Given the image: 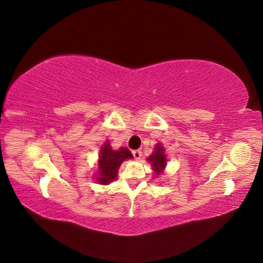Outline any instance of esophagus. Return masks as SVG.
Listing matches in <instances>:
<instances>
[{
	"mask_svg": "<svg viewBox=\"0 0 263 263\" xmlns=\"http://www.w3.org/2000/svg\"><path fill=\"white\" fill-rule=\"evenodd\" d=\"M133 155H134V158L136 159V160H140V158L142 156L141 150H134L133 151Z\"/></svg>",
	"mask_w": 263,
	"mask_h": 263,
	"instance_id": "obj_1",
	"label": "esophagus"
}]
</instances>
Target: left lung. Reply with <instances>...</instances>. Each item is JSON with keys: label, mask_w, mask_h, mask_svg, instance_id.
<instances>
[{"label": "left lung", "mask_w": 263, "mask_h": 263, "mask_svg": "<svg viewBox=\"0 0 263 263\" xmlns=\"http://www.w3.org/2000/svg\"><path fill=\"white\" fill-rule=\"evenodd\" d=\"M147 161L151 165V170H153L154 178H159L164 172V169L166 166V162H168V158H166L165 149L162 144H157L154 148V153L151 154L148 158Z\"/></svg>", "instance_id": "1"}]
</instances>
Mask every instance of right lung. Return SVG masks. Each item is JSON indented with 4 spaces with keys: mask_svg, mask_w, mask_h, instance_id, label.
<instances>
[{
    "mask_svg": "<svg viewBox=\"0 0 263 263\" xmlns=\"http://www.w3.org/2000/svg\"><path fill=\"white\" fill-rule=\"evenodd\" d=\"M132 158L133 155L129 149L122 147L114 150L109 144V140H106L100 149L95 174L93 176L95 182L102 185L110 184L117 180V173L121 164Z\"/></svg>",
    "mask_w": 263,
    "mask_h": 263,
    "instance_id": "obj_1",
    "label": "right lung"
}]
</instances>
